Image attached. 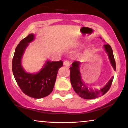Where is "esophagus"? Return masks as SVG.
Returning <instances> with one entry per match:
<instances>
[{
    "mask_svg": "<svg viewBox=\"0 0 128 128\" xmlns=\"http://www.w3.org/2000/svg\"><path fill=\"white\" fill-rule=\"evenodd\" d=\"M64 64L65 66H67V67H69L70 66V64H71V61H68V60H66V61L64 62Z\"/></svg>",
    "mask_w": 128,
    "mask_h": 128,
    "instance_id": "esophagus-1",
    "label": "esophagus"
}]
</instances>
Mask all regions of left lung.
<instances>
[{
  "label": "left lung",
  "mask_w": 128,
  "mask_h": 128,
  "mask_svg": "<svg viewBox=\"0 0 128 128\" xmlns=\"http://www.w3.org/2000/svg\"><path fill=\"white\" fill-rule=\"evenodd\" d=\"M105 50L109 56L110 62L114 70L116 69V61L114 59L112 49L110 44H105L104 46ZM80 62L79 61H74L72 64V66L70 68V81L74 92L79 95L80 98L86 99H93L103 96L109 91L112 85L114 78H112L108 82V84L99 90H93L89 88L86 86V84L83 82L82 80L81 75L80 73L79 66Z\"/></svg>",
  "instance_id": "1"
}]
</instances>
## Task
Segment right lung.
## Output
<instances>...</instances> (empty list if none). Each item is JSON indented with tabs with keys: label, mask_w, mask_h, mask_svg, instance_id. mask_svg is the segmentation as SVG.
<instances>
[{
	"label": "right lung",
	"mask_w": 128,
	"mask_h": 128,
	"mask_svg": "<svg viewBox=\"0 0 128 128\" xmlns=\"http://www.w3.org/2000/svg\"><path fill=\"white\" fill-rule=\"evenodd\" d=\"M34 39V35L29 34L17 46L12 60V72L17 84L26 95L34 99H42L52 92L58 70L62 67L63 62L48 61L36 74L26 73L22 66V58L29 42Z\"/></svg>",
	"instance_id": "obj_1"
}]
</instances>
